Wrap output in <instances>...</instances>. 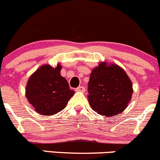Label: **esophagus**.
<instances>
[{
  "instance_id": "obj_1",
  "label": "esophagus",
  "mask_w": 160,
  "mask_h": 160,
  "mask_svg": "<svg viewBox=\"0 0 160 160\" xmlns=\"http://www.w3.org/2000/svg\"><path fill=\"white\" fill-rule=\"evenodd\" d=\"M85 90H86V89H85L84 86H78L75 89V91H78V92H84Z\"/></svg>"
}]
</instances>
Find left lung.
<instances>
[{"mask_svg": "<svg viewBox=\"0 0 160 160\" xmlns=\"http://www.w3.org/2000/svg\"><path fill=\"white\" fill-rule=\"evenodd\" d=\"M132 82L124 71L115 64L100 63L92 70L88 83V100L92 110L107 117L126 109L131 100Z\"/></svg>", "mask_w": 160, "mask_h": 160, "instance_id": "8db88e82", "label": "left lung"}]
</instances>
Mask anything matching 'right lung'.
<instances>
[{
  "label": "right lung",
  "instance_id": "add662e5",
  "mask_svg": "<svg viewBox=\"0 0 160 160\" xmlns=\"http://www.w3.org/2000/svg\"><path fill=\"white\" fill-rule=\"evenodd\" d=\"M61 66L44 65L29 78L26 96L36 112L42 115L58 113L66 107L74 92L60 75Z\"/></svg>",
  "mask_w": 160,
  "mask_h": 160
}]
</instances>
